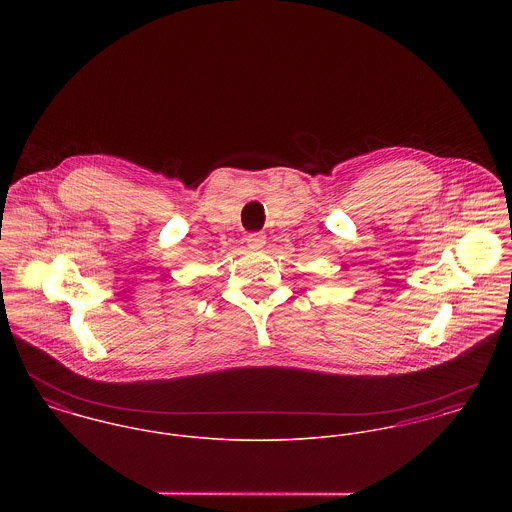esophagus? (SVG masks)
Listing matches in <instances>:
<instances>
[{
  "label": "esophagus",
  "mask_w": 512,
  "mask_h": 512,
  "mask_svg": "<svg viewBox=\"0 0 512 512\" xmlns=\"http://www.w3.org/2000/svg\"><path fill=\"white\" fill-rule=\"evenodd\" d=\"M246 244L250 250H262L266 246V236L262 232H254L246 236Z\"/></svg>",
  "instance_id": "obj_1"
}]
</instances>
